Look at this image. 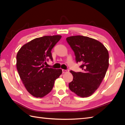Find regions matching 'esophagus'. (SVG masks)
Returning <instances> with one entry per match:
<instances>
[{
    "label": "esophagus",
    "instance_id": "34e87169",
    "mask_svg": "<svg viewBox=\"0 0 125 125\" xmlns=\"http://www.w3.org/2000/svg\"><path fill=\"white\" fill-rule=\"evenodd\" d=\"M69 72V70H64V69H63L62 70V73H68Z\"/></svg>",
    "mask_w": 125,
    "mask_h": 125
}]
</instances>
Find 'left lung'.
<instances>
[{
  "label": "left lung",
  "mask_w": 125,
  "mask_h": 125,
  "mask_svg": "<svg viewBox=\"0 0 125 125\" xmlns=\"http://www.w3.org/2000/svg\"><path fill=\"white\" fill-rule=\"evenodd\" d=\"M66 40L75 52L76 62L83 63L82 72L70 71L73 78L69 87L79 97H89L105 77L109 65L108 50L99 41L87 36H71Z\"/></svg>",
  "instance_id": "left-lung-1"
}]
</instances>
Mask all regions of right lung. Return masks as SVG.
<instances>
[{
    "instance_id": "obj_1",
    "label": "right lung",
    "mask_w": 125,
    "mask_h": 125,
    "mask_svg": "<svg viewBox=\"0 0 125 125\" xmlns=\"http://www.w3.org/2000/svg\"><path fill=\"white\" fill-rule=\"evenodd\" d=\"M59 35L34 39L21 47L17 55V68L22 83L33 96L42 98L52 91L62 69L48 68L44 64L52 60V49L59 41Z\"/></svg>"
}]
</instances>
